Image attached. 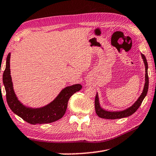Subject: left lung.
Returning <instances> with one entry per match:
<instances>
[{
    "instance_id": "obj_1",
    "label": "left lung",
    "mask_w": 156,
    "mask_h": 156,
    "mask_svg": "<svg viewBox=\"0 0 156 156\" xmlns=\"http://www.w3.org/2000/svg\"><path fill=\"white\" fill-rule=\"evenodd\" d=\"M141 56L145 64V84H144L143 92L140 95V97L138 98V100L135 101V102L132 104L131 106H129L127 108L123 110H117V111H110V110H107L104 109L102 107L100 106V100H99V96L97 93L95 99V108L96 114L98 115V117L103 119H121L127 117L129 116L132 115V114L136 111L138 108L142 104V101L146 97L147 94V91H148L149 88V77H148V64H147V59L145 56L142 53H140Z\"/></svg>"
}]
</instances>
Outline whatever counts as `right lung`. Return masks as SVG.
<instances>
[{
	"label": "right lung",
	"mask_w": 156,
	"mask_h": 156,
	"mask_svg": "<svg viewBox=\"0 0 156 156\" xmlns=\"http://www.w3.org/2000/svg\"><path fill=\"white\" fill-rule=\"evenodd\" d=\"M10 57L11 53H9L6 60V67L2 75V82L6 90L7 104L13 112L33 125L52 123L63 117L67 110L69 99L82 89L81 84H76L65 87L51 102L44 106L40 108L27 106L18 100L14 91L11 76Z\"/></svg>",
	"instance_id": "1"
}]
</instances>
